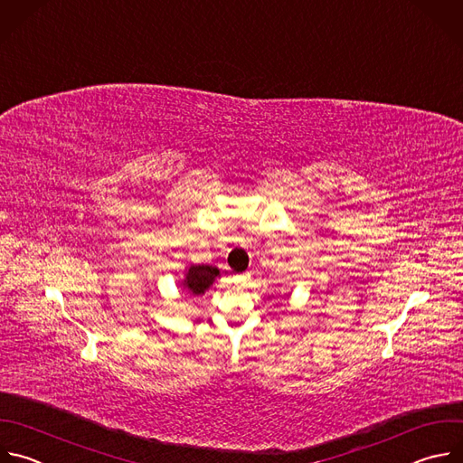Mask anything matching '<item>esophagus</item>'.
<instances>
[{
  "mask_svg": "<svg viewBox=\"0 0 463 463\" xmlns=\"http://www.w3.org/2000/svg\"><path fill=\"white\" fill-rule=\"evenodd\" d=\"M246 275H248V273H246ZM246 275H242V277H246Z\"/></svg>",
  "mask_w": 463,
  "mask_h": 463,
  "instance_id": "obj_1",
  "label": "esophagus"
}]
</instances>
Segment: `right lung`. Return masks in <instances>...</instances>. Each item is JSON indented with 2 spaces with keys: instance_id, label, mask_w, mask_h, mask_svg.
Wrapping results in <instances>:
<instances>
[{
  "instance_id": "right-lung-1",
  "label": "right lung",
  "mask_w": 463,
  "mask_h": 463,
  "mask_svg": "<svg viewBox=\"0 0 463 463\" xmlns=\"http://www.w3.org/2000/svg\"><path fill=\"white\" fill-rule=\"evenodd\" d=\"M219 269L212 268L208 264H199V266H192L190 271L186 273V281H184V287H186L192 294H204L206 288H210V285L213 283V279L217 277Z\"/></svg>"
}]
</instances>
